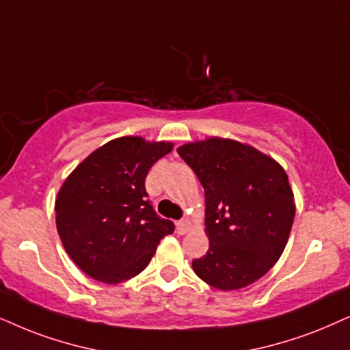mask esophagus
I'll list each match as a JSON object with an SVG mask.
<instances>
[{
	"instance_id": "obj_1",
	"label": "esophagus",
	"mask_w": 350,
	"mask_h": 350,
	"mask_svg": "<svg viewBox=\"0 0 350 350\" xmlns=\"http://www.w3.org/2000/svg\"><path fill=\"white\" fill-rule=\"evenodd\" d=\"M176 228H178V232L179 234H185L190 229V221L187 218L179 219L178 223H176Z\"/></svg>"
}]
</instances>
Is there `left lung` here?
Wrapping results in <instances>:
<instances>
[{
	"instance_id": "8db88e82",
	"label": "left lung",
	"mask_w": 350,
	"mask_h": 350,
	"mask_svg": "<svg viewBox=\"0 0 350 350\" xmlns=\"http://www.w3.org/2000/svg\"><path fill=\"white\" fill-rule=\"evenodd\" d=\"M205 189L210 249L192 262L200 280L241 289L278 262L294 223V193L284 170L250 145L208 139L178 148Z\"/></svg>"
}]
</instances>
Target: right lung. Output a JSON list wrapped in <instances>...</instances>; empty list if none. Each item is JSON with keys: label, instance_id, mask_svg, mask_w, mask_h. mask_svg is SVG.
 Segmentation results:
<instances>
[{"label": "right lung", "instance_id": "1", "mask_svg": "<svg viewBox=\"0 0 350 350\" xmlns=\"http://www.w3.org/2000/svg\"><path fill=\"white\" fill-rule=\"evenodd\" d=\"M171 150L170 142L121 137L95 150L64 180L55 206L57 232L88 276L106 284L131 280L174 231L145 190L150 167Z\"/></svg>", "mask_w": 350, "mask_h": 350}]
</instances>
